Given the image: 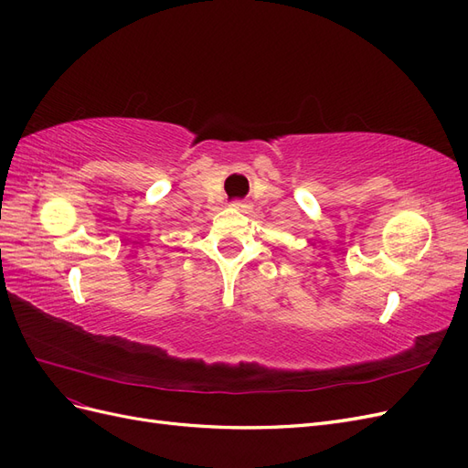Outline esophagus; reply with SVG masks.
I'll return each instance as SVG.
<instances>
[{"label":"esophagus","mask_w":468,"mask_h":468,"mask_svg":"<svg viewBox=\"0 0 468 468\" xmlns=\"http://www.w3.org/2000/svg\"><path fill=\"white\" fill-rule=\"evenodd\" d=\"M230 205H232L236 210H242V212H246V210L251 207L248 201H239V199H238V201H232Z\"/></svg>","instance_id":"esophagus-1"}]
</instances>
